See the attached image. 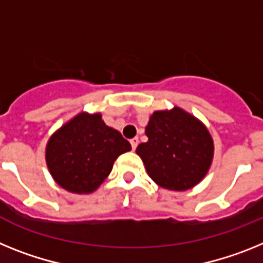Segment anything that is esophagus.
<instances>
[{"label":"esophagus","mask_w":263,"mask_h":263,"mask_svg":"<svg viewBox=\"0 0 263 263\" xmlns=\"http://www.w3.org/2000/svg\"><path fill=\"white\" fill-rule=\"evenodd\" d=\"M138 144H139V139H138V138L131 139V147H132V151L136 149V147H138Z\"/></svg>","instance_id":"esophagus-1"}]
</instances>
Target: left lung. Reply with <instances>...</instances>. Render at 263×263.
I'll use <instances>...</instances> for the list:
<instances>
[{"mask_svg": "<svg viewBox=\"0 0 263 263\" xmlns=\"http://www.w3.org/2000/svg\"><path fill=\"white\" fill-rule=\"evenodd\" d=\"M145 135L148 141L138 145L136 154L157 185L186 191L204 179L213 159V140L195 116L179 107L156 111Z\"/></svg>", "mask_w": 263, "mask_h": 263, "instance_id": "1", "label": "left lung"}]
</instances>
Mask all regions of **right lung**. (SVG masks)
<instances>
[{"instance_id":"right-lung-1","label":"right lung","mask_w":263,"mask_h":263,"mask_svg":"<svg viewBox=\"0 0 263 263\" xmlns=\"http://www.w3.org/2000/svg\"><path fill=\"white\" fill-rule=\"evenodd\" d=\"M131 151L122 134L104 124L100 114H79L50 138L46 161L59 185L91 193L106 180L119 155Z\"/></svg>"}]
</instances>
